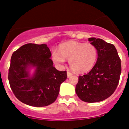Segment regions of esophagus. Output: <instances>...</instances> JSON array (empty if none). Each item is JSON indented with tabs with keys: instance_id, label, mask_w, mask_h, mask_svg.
I'll return each instance as SVG.
<instances>
[{
	"instance_id": "1",
	"label": "esophagus",
	"mask_w": 129,
	"mask_h": 129,
	"mask_svg": "<svg viewBox=\"0 0 129 129\" xmlns=\"http://www.w3.org/2000/svg\"><path fill=\"white\" fill-rule=\"evenodd\" d=\"M72 75V73H70V72H67V77H71Z\"/></svg>"
}]
</instances>
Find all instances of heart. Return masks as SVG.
Instances as JSON below:
<instances>
[{"mask_svg": "<svg viewBox=\"0 0 129 129\" xmlns=\"http://www.w3.org/2000/svg\"><path fill=\"white\" fill-rule=\"evenodd\" d=\"M53 61L59 66H62L68 59L70 68L76 72L85 73L91 70L98 59V50L90 43L69 41L62 44L59 51L52 53Z\"/></svg>", "mask_w": 129, "mask_h": 129, "instance_id": "b5f03b06", "label": "heart"}]
</instances>
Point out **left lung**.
<instances>
[{
  "label": "left lung",
  "instance_id": "1",
  "mask_svg": "<svg viewBox=\"0 0 129 129\" xmlns=\"http://www.w3.org/2000/svg\"><path fill=\"white\" fill-rule=\"evenodd\" d=\"M98 50L95 65L86 74L79 76L76 92L79 98L95 103L109 98L118 85L121 72V60L113 44L101 39H88Z\"/></svg>",
  "mask_w": 129,
  "mask_h": 129
}]
</instances>
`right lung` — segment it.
<instances>
[{
    "label": "right lung",
    "instance_id": "add662e5",
    "mask_svg": "<svg viewBox=\"0 0 129 129\" xmlns=\"http://www.w3.org/2000/svg\"><path fill=\"white\" fill-rule=\"evenodd\" d=\"M46 44H26L11 55L8 73L10 87L16 98L32 107H45L56 100L66 71L53 67ZM34 70L33 73L30 71Z\"/></svg>",
    "mask_w": 129,
    "mask_h": 129
}]
</instances>
